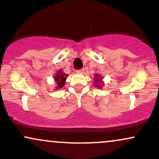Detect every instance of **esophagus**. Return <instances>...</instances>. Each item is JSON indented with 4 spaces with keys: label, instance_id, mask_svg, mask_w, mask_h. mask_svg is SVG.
<instances>
[{
    "label": "esophagus",
    "instance_id": "obj_1",
    "mask_svg": "<svg viewBox=\"0 0 159 159\" xmlns=\"http://www.w3.org/2000/svg\"><path fill=\"white\" fill-rule=\"evenodd\" d=\"M84 70H85L83 68V69H80V70H76V72L79 73H83V72H84Z\"/></svg>",
    "mask_w": 159,
    "mask_h": 159
}]
</instances>
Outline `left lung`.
Segmentation results:
<instances>
[{
  "label": "left lung",
  "mask_w": 159,
  "mask_h": 159,
  "mask_svg": "<svg viewBox=\"0 0 159 159\" xmlns=\"http://www.w3.org/2000/svg\"><path fill=\"white\" fill-rule=\"evenodd\" d=\"M100 77V76H98V74H95V83H96V84L98 85V86H98V87H101V86H100V84H101V80H102V79H101V78H99Z\"/></svg>",
  "instance_id": "left-lung-1"
}]
</instances>
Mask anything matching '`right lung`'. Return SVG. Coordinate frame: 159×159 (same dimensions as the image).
Wrapping results in <instances>:
<instances>
[{
    "label": "right lung",
    "instance_id": "1",
    "mask_svg": "<svg viewBox=\"0 0 159 159\" xmlns=\"http://www.w3.org/2000/svg\"><path fill=\"white\" fill-rule=\"evenodd\" d=\"M67 76V74H65V73L61 72V70L58 71V73L56 74V76L54 77V80L56 81V83H57V87L58 88H61L65 83L66 77Z\"/></svg>",
    "mask_w": 159,
    "mask_h": 159
}]
</instances>
